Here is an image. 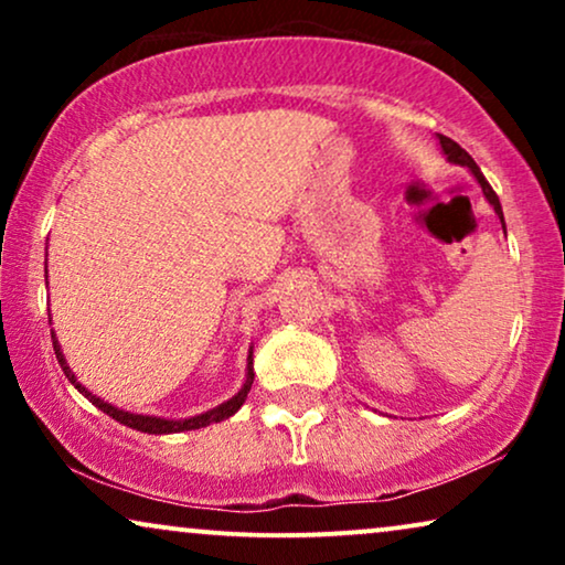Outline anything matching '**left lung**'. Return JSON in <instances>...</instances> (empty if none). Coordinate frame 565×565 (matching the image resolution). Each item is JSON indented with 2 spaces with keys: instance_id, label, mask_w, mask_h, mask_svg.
<instances>
[{
  "instance_id": "obj_1",
  "label": "left lung",
  "mask_w": 565,
  "mask_h": 565,
  "mask_svg": "<svg viewBox=\"0 0 565 565\" xmlns=\"http://www.w3.org/2000/svg\"><path fill=\"white\" fill-rule=\"evenodd\" d=\"M439 143H443V151L447 153V159L455 161V164H460V167H468L470 172L476 174L478 184H481V188H483V195H486V200H489V203L493 205V211H497V215L501 218V223H504V213H501L499 195H497V192H493V188L489 184V180H486V177L481 174V169H478V164L473 161V157H470V153H468L466 149H462L460 143H455L452 138H447V136H443V134H439Z\"/></svg>"
}]
</instances>
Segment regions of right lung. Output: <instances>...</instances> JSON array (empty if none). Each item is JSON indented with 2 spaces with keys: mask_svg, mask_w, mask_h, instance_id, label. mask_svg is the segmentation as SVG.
Returning <instances> with one entry per match:
<instances>
[{
  "mask_svg": "<svg viewBox=\"0 0 565 565\" xmlns=\"http://www.w3.org/2000/svg\"><path fill=\"white\" fill-rule=\"evenodd\" d=\"M51 339H53V352H56V360H58V365H61V370H64V375L68 377V381H72L76 388H79L84 396H87L92 404H95L99 412H105L107 416H113L115 422H120V424H126V427H134V429H138V431H149V435H169V431H184V429H200V427H207V424H213V422H223V419H228L231 414H236L238 408H242V404H244V398H246V393H249V388H252V383H254V373H252V352H249V373H246V383H244V388L236 393L234 398H228L226 404H221V406H215V408H211V412H205V414H200V416H192V419H184V422H169V419H159V416H141V414H128V412H120V408H115V406H110V404H105L103 398H97V396H92V393L84 388L82 383H76V377H74V373L72 370H68V365H66V360H64V352H61V347H58V342H56V334H51Z\"/></svg>",
  "mask_w": 565,
  "mask_h": 565,
  "instance_id": "right-lung-1",
  "label": "right lung"
}]
</instances>
